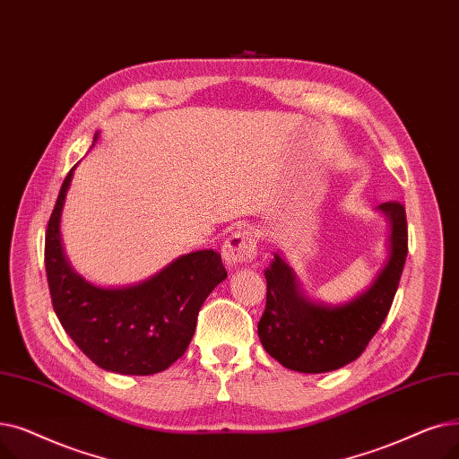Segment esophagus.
<instances>
[{
	"mask_svg": "<svg viewBox=\"0 0 459 459\" xmlns=\"http://www.w3.org/2000/svg\"><path fill=\"white\" fill-rule=\"evenodd\" d=\"M257 254V241L252 231L238 230L231 233L222 247V255L228 265H241L248 264Z\"/></svg>",
	"mask_w": 459,
	"mask_h": 459,
	"instance_id": "obj_1",
	"label": "esophagus"
}]
</instances>
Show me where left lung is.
Instances as JSON below:
<instances>
[{
    "instance_id": "left-lung-1",
    "label": "left lung",
    "mask_w": 459,
    "mask_h": 459,
    "mask_svg": "<svg viewBox=\"0 0 459 459\" xmlns=\"http://www.w3.org/2000/svg\"><path fill=\"white\" fill-rule=\"evenodd\" d=\"M388 218V259L364 293L338 307L312 302L300 291L293 269L274 254L267 278V307L257 323L265 351L302 374L333 372L357 360L379 331L407 257V218L400 202L377 207Z\"/></svg>"
}]
</instances>
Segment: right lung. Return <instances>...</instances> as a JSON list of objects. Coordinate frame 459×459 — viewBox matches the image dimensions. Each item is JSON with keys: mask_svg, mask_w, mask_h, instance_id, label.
Instances as JSON below:
<instances>
[{"mask_svg": "<svg viewBox=\"0 0 459 459\" xmlns=\"http://www.w3.org/2000/svg\"><path fill=\"white\" fill-rule=\"evenodd\" d=\"M74 168L61 185L45 241L54 312L65 333L99 368L123 376L164 372L185 355L204 300L226 280L222 257L214 250L190 252L128 288H97L85 281L65 259L59 235Z\"/></svg>", "mask_w": 459, "mask_h": 459, "instance_id": "add662e5", "label": "right lung"}]
</instances>
